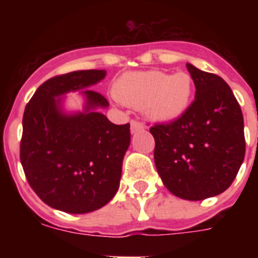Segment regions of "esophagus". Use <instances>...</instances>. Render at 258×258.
Masks as SVG:
<instances>
[{
	"label": "esophagus",
	"instance_id": "obj_1",
	"mask_svg": "<svg viewBox=\"0 0 258 258\" xmlns=\"http://www.w3.org/2000/svg\"><path fill=\"white\" fill-rule=\"evenodd\" d=\"M145 128V125L142 124L141 121L138 120H131V133L135 134L138 131H141V130Z\"/></svg>",
	"mask_w": 258,
	"mask_h": 258
}]
</instances>
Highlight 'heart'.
Returning <instances> with one entry per match:
<instances>
[{
    "mask_svg": "<svg viewBox=\"0 0 258 258\" xmlns=\"http://www.w3.org/2000/svg\"><path fill=\"white\" fill-rule=\"evenodd\" d=\"M124 104L142 107L154 120L172 121L187 112L194 96V80L187 72L167 75L162 71L127 72L113 86Z\"/></svg>",
    "mask_w": 258,
    "mask_h": 258,
    "instance_id": "obj_1",
    "label": "heart"
}]
</instances>
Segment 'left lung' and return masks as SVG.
<instances>
[{
	"label": "left lung",
	"instance_id": "1",
	"mask_svg": "<svg viewBox=\"0 0 258 258\" xmlns=\"http://www.w3.org/2000/svg\"><path fill=\"white\" fill-rule=\"evenodd\" d=\"M196 99L183 116L150 128L154 161L167 190L187 201L224 192L245 158L244 117L225 80L186 64Z\"/></svg>",
	"mask_w": 258,
	"mask_h": 258
}]
</instances>
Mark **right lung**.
<instances>
[{
  "label": "right lung",
  "instance_id": "obj_1",
  "mask_svg": "<svg viewBox=\"0 0 258 258\" xmlns=\"http://www.w3.org/2000/svg\"><path fill=\"white\" fill-rule=\"evenodd\" d=\"M103 70L75 71L38 87L22 117L20 159L26 179L48 206L71 214L103 208L116 194L130 124H113L99 108L108 101L89 87ZM80 90L85 108L63 111L64 94Z\"/></svg>",
  "mask_w": 258,
  "mask_h": 258
}]
</instances>
